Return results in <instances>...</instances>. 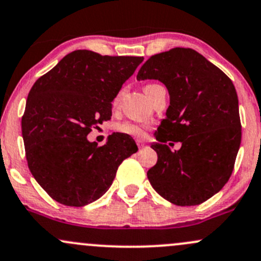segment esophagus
Here are the masks:
<instances>
[{
    "label": "esophagus",
    "instance_id": "1",
    "mask_svg": "<svg viewBox=\"0 0 261 261\" xmlns=\"http://www.w3.org/2000/svg\"><path fill=\"white\" fill-rule=\"evenodd\" d=\"M136 145H137V147H139V148H142V147H145V146H146V142L142 141V140H136Z\"/></svg>",
    "mask_w": 261,
    "mask_h": 261
}]
</instances>
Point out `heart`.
<instances>
[{"instance_id":"b5f03b06","label":"heart","mask_w":261,"mask_h":261,"mask_svg":"<svg viewBox=\"0 0 261 261\" xmlns=\"http://www.w3.org/2000/svg\"><path fill=\"white\" fill-rule=\"evenodd\" d=\"M151 85H154V84H151ZM151 85H147L146 88L151 87ZM119 99H120V94L116 96L115 99H114V101H113L114 107H116L117 102H119ZM146 130H147V125L137 124V122L126 121V122H122V124L117 125V131H120V133H122V134H126V135L134 136V137L144 136Z\"/></svg>"}]
</instances>
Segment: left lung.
<instances>
[{
	"instance_id": "1",
	"label": "left lung",
	"mask_w": 261,
	"mask_h": 261,
	"mask_svg": "<svg viewBox=\"0 0 261 261\" xmlns=\"http://www.w3.org/2000/svg\"><path fill=\"white\" fill-rule=\"evenodd\" d=\"M156 79L170 94L157 128V163L147 171L153 190L176 205H197L224 187L242 141L238 95L231 80L198 51L173 48L148 58L137 80ZM179 141L172 153L165 142ZM171 145V144H170Z\"/></svg>"
}]
</instances>
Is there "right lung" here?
<instances>
[{
  "instance_id": "add662e5",
  "label": "right lung",
  "mask_w": 261,
  "mask_h": 261,
  "mask_svg": "<svg viewBox=\"0 0 261 261\" xmlns=\"http://www.w3.org/2000/svg\"><path fill=\"white\" fill-rule=\"evenodd\" d=\"M142 61L74 50L34 83L22 116L25 159L54 200L83 207L99 199L137 151L126 134L114 133L102 146L87 136L110 120L111 102Z\"/></svg>"
}]
</instances>
